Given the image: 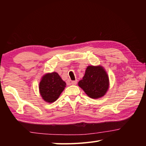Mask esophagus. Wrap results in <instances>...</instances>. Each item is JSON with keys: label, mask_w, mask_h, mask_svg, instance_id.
<instances>
[{"label": "esophagus", "mask_w": 146, "mask_h": 146, "mask_svg": "<svg viewBox=\"0 0 146 146\" xmlns=\"http://www.w3.org/2000/svg\"><path fill=\"white\" fill-rule=\"evenodd\" d=\"M71 85H76L77 83V81L76 80H75V81H72L71 82Z\"/></svg>", "instance_id": "esophagus-1"}]
</instances>
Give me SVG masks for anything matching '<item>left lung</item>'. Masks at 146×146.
<instances>
[{
	"mask_svg": "<svg viewBox=\"0 0 146 146\" xmlns=\"http://www.w3.org/2000/svg\"><path fill=\"white\" fill-rule=\"evenodd\" d=\"M78 86L89 97L97 99L106 94L109 88L108 76L102 66H88Z\"/></svg>",
	"mask_w": 146,
	"mask_h": 146,
	"instance_id": "left-lung-1",
	"label": "left lung"
}]
</instances>
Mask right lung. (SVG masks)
<instances>
[{
    "mask_svg": "<svg viewBox=\"0 0 146 146\" xmlns=\"http://www.w3.org/2000/svg\"><path fill=\"white\" fill-rule=\"evenodd\" d=\"M66 87V83L56 72L47 73L42 77L39 83L40 95L45 102H54L60 97Z\"/></svg>",
    "mask_w": 146,
    "mask_h": 146,
    "instance_id": "1",
    "label": "right lung"
}]
</instances>
